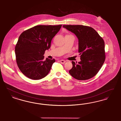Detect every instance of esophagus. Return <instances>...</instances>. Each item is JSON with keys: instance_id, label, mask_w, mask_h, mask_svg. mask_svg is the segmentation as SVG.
Listing matches in <instances>:
<instances>
[{"instance_id": "1", "label": "esophagus", "mask_w": 121, "mask_h": 121, "mask_svg": "<svg viewBox=\"0 0 121 121\" xmlns=\"http://www.w3.org/2000/svg\"><path fill=\"white\" fill-rule=\"evenodd\" d=\"M60 62L61 63H62V64H64V63H65L66 61H65V60H61L60 61Z\"/></svg>"}]
</instances>
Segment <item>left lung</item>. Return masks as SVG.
<instances>
[{
    "instance_id": "1",
    "label": "left lung",
    "mask_w": 121,
    "mask_h": 121,
    "mask_svg": "<svg viewBox=\"0 0 121 121\" xmlns=\"http://www.w3.org/2000/svg\"><path fill=\"white\" fill-rule=\"evenodd\" d=\"M78 39L81 61L72 62L70 74L79 80L92 78L98 73L105 60V43L103 38L92 27L82 25H63Z\"/></svg>"
}]
</instances>
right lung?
I'll use <instances>...</instances> for the list:
<instances>
[{"instance_id": "obj_1", "label": "right lung", "mask_w": 121, "mask_h": 121, "mask_svg": "<svg viewBox=\"0 0 121 121\" xmlns=\"http://www.w3.org/2000/svg\"><path fill=\"white\" fill-rule=\"evenodd\" d=\"M62 25H37L20 35L15 48L17 66L24 75L33 80L41 79L48 74L55 62L44 54L51 46L52 38Z\"/></svg>"}]
</instances>
